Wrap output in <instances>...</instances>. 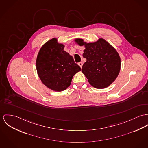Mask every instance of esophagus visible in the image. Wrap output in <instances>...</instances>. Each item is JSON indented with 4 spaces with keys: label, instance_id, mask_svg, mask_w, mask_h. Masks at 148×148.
I'll use <instances>...</instances> for the list:
<instances>
[{
    "label": "esophagus",
    "instance_id": "obj_1",
    "mask_svg": "<svg viewBox=\"0 0 148 148\" xmlns=\"http://www.w3.org/2000/svg\"><path fill=\"white\" fill-rule=\"evenodd\" d=\"M78 65L79 66L80 68H82V66H83V63H82V62H79V63H78Z\"/></svg>",
    "mask_w": 148,
    "mask_h": 148
}]
</instances>
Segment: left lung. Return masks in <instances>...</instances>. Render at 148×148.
<instances>
[{
    "mask_svg": "<svg viewBox=\"0 0 148 148\" xmlns=\"http://www.w3.org/2000/svg\"><path fill=\"white\" fill-rule=\"evenodd\" d=\"M75 43L84 46L83 57L87 61L82 71L92 87L103 89L109 87L117 78L121 66V57L115 48L103 38L93 43H86L76 38Z\"/></svg>",
    "mask_w": 148,
    "mask_h": 148,
    "instance_id": "1",
    "label": "left lung"
}]
</instances>
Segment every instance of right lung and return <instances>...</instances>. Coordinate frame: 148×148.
<instances>
[{
  "mask_svg": "<svg viewBox=\"0 0 148 148\" xmlns=\"http://www.w3.org/2000/svg\"><path fill=\"white\" fill-rule=\"evenodd\" d=\"M65 46L52 38L40 48L36 60V68L42 82L56 92L67 89L73 76L81 70L73 57L64 51Z\"/></svg>",
  "mask_w": 148,
  "mask_h": 148,
  "instance_id": "right-lung-1",
  "label": "right lung"
}]
</instances>
